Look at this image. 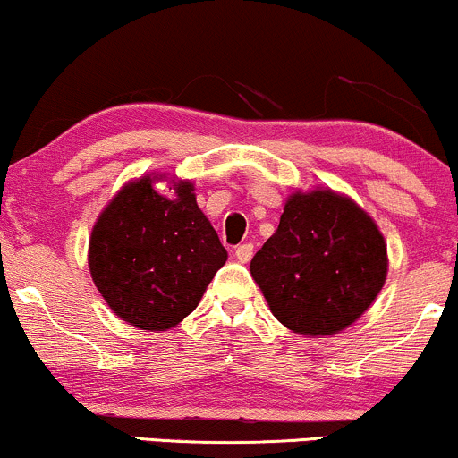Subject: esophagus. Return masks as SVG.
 <instances>
[{"label":"esophagus","instance_id":"obj_1","mask_svg":"<svg viewBox=\"0 0 458 458\" xmlns=\"http://www.w3.org/2000/svg\"><path fill=\"white\" fill-rule=\"evenodd\" d=\"M234 256L239 262H250L251 256H254V245L251 243H241L234 247Z\"/></svg>","mask_w":458,"mask_h":458}]
</instances>
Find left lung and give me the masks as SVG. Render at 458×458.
Here are the masks:
<instances>
[{"mask_svg": "<svg viewBox=\"0 0 458 458\" xmlns=\"http://www.w3.org/2000/svg\"><path fill=\"white\" fill-rule=\"evenodd\" d=\"M273 317L303 335L338 334L370 308L387 247L370 215L331 189L293 193L250 265Z\"/></svg>", "mask_w": 458, "mask_h": 458, "instance_id": "1", "label": "left lung"}]
</instances>
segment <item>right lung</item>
I'll use <instances>...</instances> for the list:
<instances>
[{"label": "right lung", "instance_id": "right-lung-1", "mask_svg": "<svg viewBox=\"0 0 458 458\" xmlns=\"http://www.w3.org/2000/svg\"><path fill=\"white\" fill-rule=\"evenodd\" d=\"M141 176L118 191L97 219L88 250L92 280L115 317L165 331L191 314L228 251L198 208L189 181L174 198Z\"/></svg>", "mask_w": 458, "mask_h": 458}]
</instances>
